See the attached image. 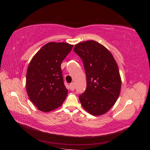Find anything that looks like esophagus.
Listing matches in <instances>:
<instances>
[{
	"label": "esophagus",
	"instance_id": "1",
	"mask_svg": "<svg viewBox=\"0 0 150 150\" xmlns=\"http://www.w3.org/2000/svg\"><path fill=\"white\" fill-rule=\"evenodd\" d=\"M69 89L71 91H73V90H75V84L73 83V82H72V83H71V84H69Z\"/></svg>",
	"mask_w": 150,
	"mask_h": 150
}]
</instances>
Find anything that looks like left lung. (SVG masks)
Listing matches in <instances>:
<instances>
[{
  "label": "left lung",
  "instance_id": "8db88e82",
  "mask_svg": "<svg viewBox=\"0 0 150 150\" xmlns=\"http://www.w3.org/2000/svg\"><path fill=\"white\" fill-rule=\"evenodd\" d=\"M75 53L81 57L86 75L87 86L79 100L84 109L93 115L109 111L119 96L121 79L112 54L94 40L76 44Z\"/></svg>",
  "mask_w": 150,
  "mask_h": 150
}]
</instances>
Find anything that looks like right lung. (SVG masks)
Listing matches in <instances>:
<instances>
[{"label": "right lung", "mask_w": 150, "mask_h": 150, "mask_svg": "<svg viewBox=\"0 0 150 150\" xmlns=\"http://www.w3.org/2000/svg\"><path fill=\"white\" fill-rule=\"evenodd\" d=\"M73 46L65 42H49L31 59L26 73V91L38 110L49 112L65 100L68 90L60 65Z\"/></svg>", "instance_id": "right-lung-1"}]
</instances>
